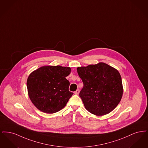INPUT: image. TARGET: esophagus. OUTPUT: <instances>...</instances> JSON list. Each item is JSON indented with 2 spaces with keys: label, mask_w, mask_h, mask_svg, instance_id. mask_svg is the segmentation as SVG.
Here are the masks:
<instances>
[{
  "label": "esophagus",
  "mask_w": 148,
  "mask_h": 148,
  "mask_svg": "<svg viewBox=\"0 0 148 148\" xmlns=\"http://www.w3.org/2000/svg\"><path fill=\"white\" fill-rule=\"evenodd\" d=\"M79 92H80V90H79V89H77L75 92H74V93H75V94H76V95H77V94H79Z\"/></svg>",
  "instance_id": "esophagus-1"
}]
</instances>
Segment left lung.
<instances>
[{"label":"left lung","mask_w":148,"mask_h":148,"mask_svg":"<svg viewBox=\"0 0 148 148\" xmlns=\"http://www.w3.org/2000/svg\"><path fill=\"white\" fill-rule=\"evenodd\" d=\"M77 70L84 84L79 96L86 109L97 116L111 112L123 95L119 72L104 63L78 67Z\"/></svg>","instance_id":"obj_1"}]
</instances>
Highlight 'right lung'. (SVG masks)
<instances>
[{
  "mask_svg": "<svg viewBox=\"0 0 148 148\" xmlns=\"http://www.w3.org/2000/svg\"><path fill=\"white\" fill-rule=\"evenodd\" d=\"M71 71L69 67L49 65L29 75L27 82L29 97L37 109L53 114L66 106L73 94L69 90L70 83L66 79Z\"/></svg>",
  "mask_w": 148,
  "mask_h": 148,
  "instance_id": "right-lung-1",
  "label": "right lung"
}]
</instances>
